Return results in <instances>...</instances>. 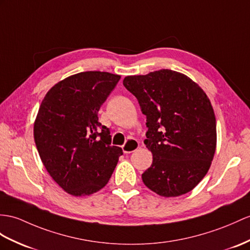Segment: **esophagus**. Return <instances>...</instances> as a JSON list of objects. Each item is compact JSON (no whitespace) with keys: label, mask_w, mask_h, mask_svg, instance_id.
I'll return each mask as SVG.
<instances>
[{"label":"esophagus","mask_w":250,"mask_h":250,"mask_svg":"<svg viewBox=\"0 0 250 250\" xmlns=\"http://www.w3.org/2000/svg\"><path fill=\"white\" fill-rule=\"evenodd\" d=\"M138 147H139V142L133 139H129L127 140V142L123 146H122V149H123L125 154H130L132 151H135Z\"/></svg>","instance_id":"obj_1"}]
</instances>
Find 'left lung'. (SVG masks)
Wrapping results in <instances>:
<instances>
[{
	"mask_svg": "<svg viewBox=\"0 0 250 250\" xmlns=\"http://www.w3.org/2000/svg\"><path fill=\"white\" fill-rule=\"evenodd\" d=\"M124 87L146 115L144 144L153 163L144 185L164 197L192 191L208 173L216 148V120L209 97L182 73L159 70L126 76Z\"/></svg>",
	"mask_w": 250,
	"mask_h": 250,
	"instance_id": "8db88e82",
	"label": "left lung"
}]
</instances>
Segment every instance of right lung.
Returning a JSON list of instances; mask_svg holds the SVG:
<instances>
[{"label":"right lung","mask_w":250,"mask_h":250,"mask_svg":"<svg viewBox=\"0 0 250 250\" xmlns=\"http://www.w3.org/2000/svg\"><path fill=\"white\" fill-rule=\"evenodd\" d=\"M120 78L108 72L77 73L53 86L40 105L34 123L39 156L54 181L73 196L104 188L123 155L110 145V131L97 117Z\"/></svg>","instance_id":"1"}]
</instances>
